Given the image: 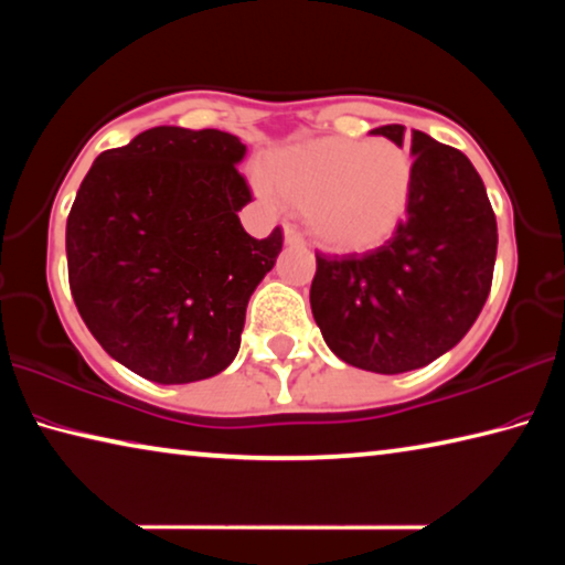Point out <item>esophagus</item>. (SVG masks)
Here are the masks:
<instances>
[{
  "mask_svg": "<svg viewBox=\"0 0 565 565\" xmlns=\"http://www.w3.org/2000/svg\"><path fill=\"white\" fill-rule=\"evenodd\" d=\"M284 242L289 246H303V236L296 226L291 224H284Z\"/></svg>",
  "mask_w": 565,
  "mask_h": 565,
  "instance_id": "1",
  "label": "esophagus"
}]
</instances>
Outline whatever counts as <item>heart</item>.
Masks as SVG:
<instances>
[{
	"label": "heart",
	"instance_id": "1",
	"mask_svg": "<svg viewBox=\"0 0 565 565\" xmlns=\"http://www.w3.org/2000/svg\"><path fill=\"white\" fill-rule=\"evenodd\" d=\"M274 196L303 209L306 226L329 252L379 248L406 222L414 157L388 139H313L264 161Z\"/></svg>",
	"mask_w": 565,
	"mask_h": 565
}]
</instances>
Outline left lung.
<instances>
[{"mask_svg": "<svg viewBox=\"0 0 565 565\" xmlns=\"http://www.w3.org/2000/svg\"><path fill=\"white\" fill-rule=\"evenodd\" d=\"M381 134L404 145V127ZM414 196L384 246L366 254L317 252L311 311L341 361L404 374L461 341L489 299L499 246L495 214L471 161L424 131H411Z\"/></svg>", "mask_w": 565, "mask_h": 565, "instance_id": "1", "label": "left lung"}]
</instances>
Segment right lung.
<instances>
[{"instance_id": "right-lung-1", "label": "right lung", "mask_w": 565, "mask_h": 565, "mask_svg": "<svg viewBox=\"0 0 565 565\" xmlns=\"http://www.w3.org/2000/svg\"><path fill=\"white\" fill-rule=\"evenodd\" d=\"M246 147L218 129L154 127L102 151L66 218L70 289L111 359L157 384L216 376L284 234L244 232Z\"/></svg>"}]
</instances>
